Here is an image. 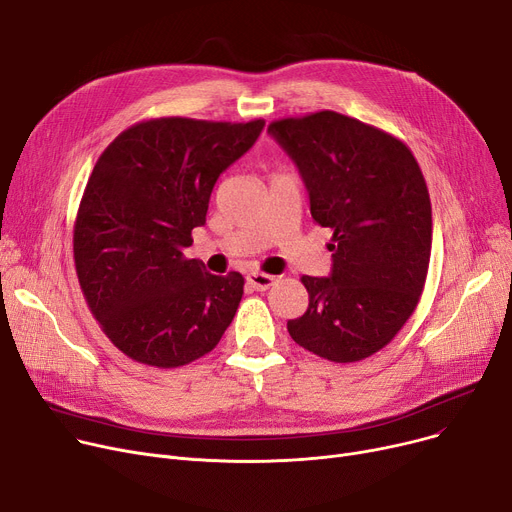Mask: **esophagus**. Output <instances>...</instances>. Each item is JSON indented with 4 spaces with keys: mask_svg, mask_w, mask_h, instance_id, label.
I'll use <instances>...</instances> for the list:
<instances>
[{
    "mask_svg": "<svg viewBox=\"0 0 512 512\" xmlns=\"http://www.w3.org/2000/svg\"><path fill=\"white\" fill-rule=\"evenodd\" d=\"M248 283L254 289H258V291H266L275 283V277L273 275H266V273H250L248 275Z\"/></svg>",
    "mask_w": 512,
    "mask_h": 512,
    "instance_id": "1",
    "label": "esophagus"
}]
</instances>
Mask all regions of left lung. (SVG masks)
Returning a JSON list of instances; mask_svg holds the SVG:
<instances>
[{"label":"left lung","mask_w":512,"mask_h":512,"mask_svg":"<svg viewBox=\"0 0 512 512\" xmlns=\"http://www.w3.org/2000/svg\"><path fill=\"white\" fill-rule=\"evenodd\" d=\"M269 133L296 162L310 214L333 231L329 277H302L308 310L296 344L331 362L385 348L415 312L431 256V202L398 137L333 110L281 118Z\"/></svg>","instance_id":"8db88e82"}]
</instances>
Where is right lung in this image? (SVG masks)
<instances>
[{"label": "right lung", "mask_w": 512, "mask_h": 512, "mask_svg": "<svg viewBox=\"0 0 512 512\" xmlns=\"http://www.w3.org/2000/svg\"><path fill=\"white\" fill-rule=\"evenodd\" d=\"M264 120H143L97 158L75 221L77 277L95 321L129 358L175 369L221 342L243 277L210 275L185 258L210 193L246 154Z\"/></svg>", "instance_id": "right-lung-1"}]
</instances>
